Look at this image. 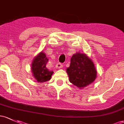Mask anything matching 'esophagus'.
<instances>
[{
	"mask_svg": "<svg viewBox=\"0 0 124 124\" xmlns=\"http://www.w3.org/2000/svg\"><path fill=\"white\" fill-rule=\"evenodd\" d=\"M63 67V64H62L61 63H58L56 65V68H62Z\"/></svg>",
	"mask_w": 124,
	"mask_h": 124,
	"instance_id": "esophagus-1",
	"label": "esophagus"
}]
</instances>
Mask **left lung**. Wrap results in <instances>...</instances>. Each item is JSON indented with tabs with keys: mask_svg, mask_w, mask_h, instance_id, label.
Listing matches in <instances>:
<instances>
[{
	"mask_svg": "<svg viewBox=\"0 0 124 124\" xmlns=\"http://www.w3.org/2000/svg\"><path fill=\"white\" fill-rule=\"evenodd\" d=\"M66 72L70 82L80 89L90 85L95 81L97 75L92 61L85 54L81 53L72 56Z\"/></svg>",
	"mask_w": 124,
	"mask_h": 124,
	"instance_id": "left-lung-1",
	"label": "left lung"
}]
</instances>
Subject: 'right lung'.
I'll return each instance as SVG.
<instances>
[{"instance_id": "add662e5", "label": "right lung", "mask_w": 124, "mask_h": 124, "mask_svg": "<svg viewBox=\"0 0 124 124\" xmlns=\"http://www.w3.org/2000/svg\"><path fill=\"white\" fill-rule=\"evenodd\" d=\"M48 61L46 56L42 52L34 59L32 64V72L38 82H44L51 79L54 72L46 68Z\"/></svg>"}]
</instances>
